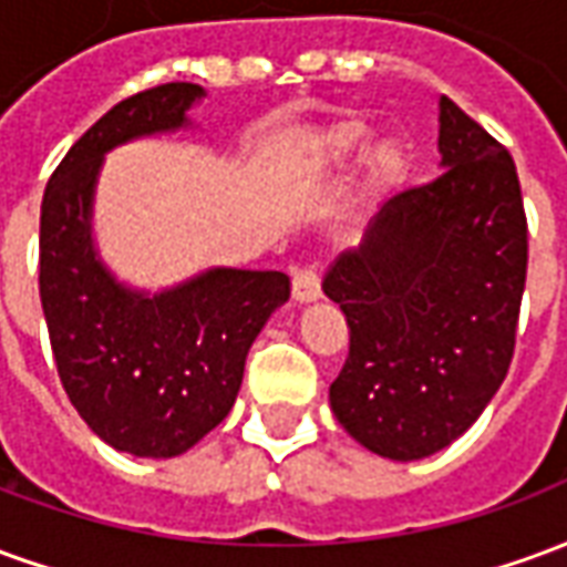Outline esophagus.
<instances>
[{"label":"esophagus","instance_id":"34e87169","mask_svg":"<svg viewBox=\"0 0 567 567\" xmlns=\"http://www.w3.org/2000/svg\"><path fill=\"white\" fill-rule=\"evenodd\" d=\"M291 295H295L297 303H312V300H319L321 297L319 272L312 270V267L297 270L295 279H291Z\"/></svg>","mask_w":567,"mask_h":567}]
</instances>
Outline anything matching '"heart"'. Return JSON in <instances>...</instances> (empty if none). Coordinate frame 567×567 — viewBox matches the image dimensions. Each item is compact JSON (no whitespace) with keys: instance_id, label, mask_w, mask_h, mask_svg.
<instances>
[{"instance_id":"obj_1","label":"heart","mask_w":567,"mask_h":567,"mask_svg":"<svg viewBox=\"0 0 567 567\" xmlns=\"http://www.w3.org/2000/svg\"><path fill=\"white\" fill-rule=\"evenodd\" d=\"M370 127L364 121H343L324 136V157L346 163L368 148ZM410 173V148L401 140H382L370 154V178L377 187L401 185Z\"/></svg>"}]
</instances>
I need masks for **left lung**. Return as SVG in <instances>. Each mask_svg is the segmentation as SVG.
Instances as JSON below:
<instances>
[{"instance_id": "1", "label": "left lung", "mask_w": 567, "mask_h": 567, "mask_svg": "<svg viewBox=\"0 0 567 567\" xmlns=\"http://www.w3.org/2000/svg\"><path fill=\"white\" fill-rule=\"evenodd\" d=\"M440 169L392 197L324 276L349 358L337 422L382 458L416 462L474 425L507 377L528 267L511 151L440 96Z\"/></svg>"}]
</instances>
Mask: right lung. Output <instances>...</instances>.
Segmentation results:
<instances>
[{
	"label": "right lung",
	"instance_id": "obj_1",
	"mask_svg": "<svg viewBox=\"0 0 567 567\" xmlns=\"http://www.w3.org/2000/svg\"><path fill=\"white\" fill-rule=\"evenodd\" d=\"M199 84L173 81L109 109L44 187L39 295L56 373L96 437L140 458H173L234 406L260 328L291 297L276 270L212 267L157 295L105 267L93 197L117 145L190 127Z\"/></svg>",
	"mask_w": 567,
	"mask_h": 567
}]
</instances>
